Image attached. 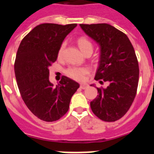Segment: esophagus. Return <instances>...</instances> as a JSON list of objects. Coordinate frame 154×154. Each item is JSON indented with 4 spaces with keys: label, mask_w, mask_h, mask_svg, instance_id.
I'll return each instance as SVG.
<instances>
[{
    "label": "esophagus",
    "mask_w": 154,
    "mask_h": 154,
    "mask_svg": "<svg viewBox=\"0 0 154 154\" xmlns=\"http://www.w3.org/2000/svg\"><path fill=\"white\" fill-rule=\"evenodd\" d=\"M88 87H89V85L86 84V83H81V84H80V88L82 89H86Z\"/></svg>",
    "instance_id": "obj_1"
}]
</instances>
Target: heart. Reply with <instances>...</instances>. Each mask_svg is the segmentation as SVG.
Here are the masks:
<instances>
[{
	"label": "heart",
	"instance_id": "heart-1",
	"mask_svg": "<svg viewBox=\"0 0 154 154\" xmlns=\"http://www.w3.org/2000/svg\"><path fill=\"white\" fill-rule=\"evenodd\" d=\"M77 45H78V46H79L80 49L82 51V53H84L86 49H89V48L93 49V45H92L91 42L85 37H80L79 39L77 40ZM64 46H65L64 45H62L60 46L59 52H58V55L59 56L61 55L63 49H64ZM88 72H89V70H88L87 68L72 66V67H69L66 70V74L71 78H72V79L81 81V80L84 79L85 75Z\"/></svg>",
	"mask_w": 154,
	"mask_h": 154
}]
</instances>
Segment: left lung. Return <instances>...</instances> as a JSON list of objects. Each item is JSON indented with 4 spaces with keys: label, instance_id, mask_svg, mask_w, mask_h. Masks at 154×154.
I'll return each mask as SVG.
<instances>
[{
    "label": "left lung",
    "instance_id": "1",
    "mask_svg": "<svg viewBox=\"0 0 154 154\" xmlns=\"http://www.w3.org/2000/svg\"><path fill=\"white\" fill-rule=\"evenodd\" d=\"M80 27L100 48L95 80L109 84L105 89L97 88L99 95L90 102L91 109L102 121L115 122L126 113L136 96L139 66L134 47L124 32L109 24Z\"/></svg>",
    "mask_w": 154,
    "mask_h": 154
}]
</instances>
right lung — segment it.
<instances>
[{
  "label": "right lung",
  "mask_w": 154,
  "mask_h": 154,
  "mask_svg": "<svg viewBox=\"0 0 154 154\" xmlns=\"http://www.w3.org/2000/svg\"><path fill=\"white\" fill-rule=\"evenodd\" d=\"M77 25L41 24L23 38L18 48L14 71L20 95L29 109L45 122L64 116L80 86L65 76L54 86L49 78V68L57 60L63 41Z\"/></svg>",
  "instance_id": "obj_1"
}]
</instances>
